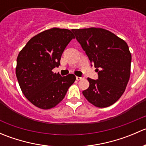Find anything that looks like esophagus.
<instances>
[{"label":"esophagus","mask_w":146,"mask_h":146,"mask_svg":"<svg viewBox=\"0 0 146 146\" xmlns=\"http://www.w3.org/2000/svg\"><path fill=\"white\" fill-rule=\"evenodd\" d=\"M83 78L82 77H78V76H76V80H81V79Z\"/></svg>","instance_id":"34e87169"}]
</instances>
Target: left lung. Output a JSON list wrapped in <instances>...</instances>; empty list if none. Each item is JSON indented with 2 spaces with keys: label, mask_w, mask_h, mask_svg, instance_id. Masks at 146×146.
<instances>
[{
  "label": "left lung",
  "mask_w": 146,
  "mask_h": 146,
  "mask_svg": "<svg viewBox=\"0 0 146 146\" xmlns=\"http://www.w3.org/2000/svg\"><path fill=\"white\" fill-rule=\"evenodd\" d=\"M76 39L96 68L98 79L88 78L82 94L98 107L115 103L124 92L131 74V54L125 41L102 28L73 29Z\"/></svg>",
  "instance_id": "1"
}]
</instances>
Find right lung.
<instances>
[{
  "label": "right lung",
  "instance_id": "right-lung-1",
  "mask_svg": "<svg viewBox=\"0 0 146 146\" xmlns=\"http://www.w3.org/2000/svg\"><path fill=\"white\" fill-rule=\"evenodd\" d=\"M74 38L69 29L51 28L33 36L19 53L16 76L23 93L36 107L48 110L56 106L76 80L73 74L62 77L52 71Z\"/></svg>",
  "mask_w": 146,
  "mask_h": 146
}]
</instances>
